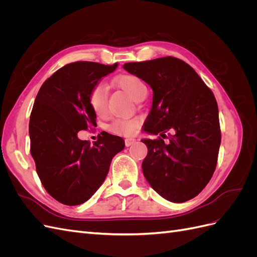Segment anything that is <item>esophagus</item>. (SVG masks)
Here are the masks:
<instances>
[{
  "label": "esophagus",
  "instance_id": "esophagus-1",
  "mask_svg": "<svg viewBox=\"0 0 257 257\" xmlns=\"http://www.w3.org/2000/svg\"><path fill=\"white\" fill-rule=\"evenodd\" d=\"M135 142H136V141H135L134 138H126L125 141H124V143H125V146H126V147H130L131 145H133Z\"/></svg>",
  "mask_w": 257,
  "mask_h": 257
}]
</instances>
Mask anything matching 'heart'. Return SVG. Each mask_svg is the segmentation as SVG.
<instances>
[{"instance_id":"obj_1","label":"heart","mask_w":257,"mask_h":257,"mask_svg":"<svg viewBox=\"0 0 257 257\" xmlns=\"http://www.w3.org/2000/svg\"><path fill=\"white\" fill-rule=\"evenodd\" d=\"M114 84L125 91L127 94L137 102H141L147 95V85L146 83L137 77L136 75L124 74L114 79ZM107 98L108 89L103 82L96 83L89 93L88 104L95 115L102 116L107 110ZM139 122L136 119H125L120 118L113 120L109 125L108 131L116 135H133L137 131Z\"/></svg>"}]
</instances>
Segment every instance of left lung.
<instances>
[{"mask_svg":"<svg viewBox=\"0 0 257 257\" xmlns=\"http://www.w3.org/2000/svg\"><path fill=\"white\" fill-rule=\"evenodd\" d=\"M146 81L153 102L145 131L166 136L144 139L148 154L143 173L154 191L174 203L192 199L211 179L221 145L219 109L212 91L184 61L164 57L124 64Z\"/></svg>","mask_w":257,"mask_h":257,"instance_id":"1","label":"left lung"}]
</instances>
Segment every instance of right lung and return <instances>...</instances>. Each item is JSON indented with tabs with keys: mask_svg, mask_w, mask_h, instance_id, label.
<instances>
[{
	"mask_svg": "<svg viewBox=\"0 0 257 257\" xmlns=\"http://www.w3.org/2000/svg\"><path fill=\"white\" fill-rule=\"evenodd\" d=\"M116 66L73 62L46 79L37 93L29 124L31 155L45 190L61 204L87 201L104 182L112 158L124 149L123 139L108 133L93 146L77 137L96 124L88 104L91 89Z\"/></svg>",
	"mask_w": 257,
	"mask_h": 257,
	"instance_id": "add662e5",
	"label": "right lung"
}]
</instances>
